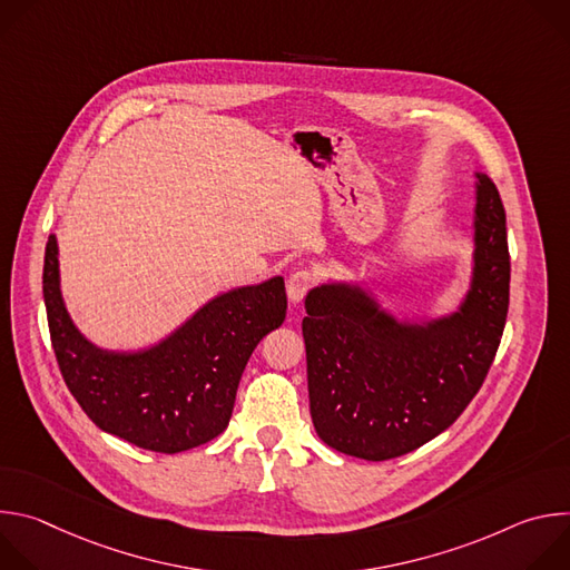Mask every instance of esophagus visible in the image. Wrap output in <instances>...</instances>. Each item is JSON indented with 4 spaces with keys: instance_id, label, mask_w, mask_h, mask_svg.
<instances>
[{
    "instance_id": "obj_1",
    "label": "esophagus",
    "mask_w": 570,
    "mask_h": 570,
    "mask_svg": "<svg viewBox=\"0 0 570 570\" xmlns=\"http://www.w3.org/2000/svg\"><path fill=\"white\" fill-rule=\"evenodd\" d=\"M313 284H315V275L311 273V271H297V273H293L291 277H288V282H286V291H288V299L293 302V304H297V302H302V297L313 288Z\"/></svg>"
}]
</instances>
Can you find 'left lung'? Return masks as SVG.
<instances>
[{
    "mask_svg": "<svg viewBox=\"0 0 570 570\" xmlns=\"http://www.w3.org/2000/svg\"><path fill=\"white\" fill-rule=\"evenodd\" d=\"M475 178L473 277L455 313L405 324L361 286L308 291L311 420L332 449L372 462L411 453L462 415L490 372L510 306V253L499 189Z\"/></svg>",
    "mask_w": 570,
    "mask_h": 570,
    "instance_id": "8db88e82",
    "label": "left lung"
}]
</instances>
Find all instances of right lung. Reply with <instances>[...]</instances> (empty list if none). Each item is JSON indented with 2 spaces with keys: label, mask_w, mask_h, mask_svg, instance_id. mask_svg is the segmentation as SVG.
Listing matches in <instances>:
<instances>
[{
  "label": "right lung",
  "mask_w": 570,
  "mask_h": 570,
  "mask_svg": "<svg viewBox=\"0 0 570 570\" xmlns=\"http://www.w3.org/2000/svg\"><path fill=\"white\" fill-rule=\"evenodd\" d=\"M42 291L56 361L80 409L101 431L155 453L200 446L227 429L248 358L286 317L284 279L273 277L214 297L150 350H99L65 308L53 234Z\"/></svg>",
  "instance_id": "right-lung-1"
}]
</instances>
